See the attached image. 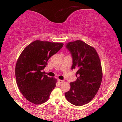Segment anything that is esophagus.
<instances>
[{"instance_id":"esophagus-1","label":"esophagus","mask_w":122,"mask_h":122,"mask_svg":"<svg viewBox=\"0 0 122 122\" xmlns=\"http://www.w3.org/2000/svg\"><path fill=\"white\" fill-rule=\"evenodd\" d=\"M58 82H59L60 84H61V83H62L63 82H64V80H62L58 79Z\"/></svg>"}]
</instances>
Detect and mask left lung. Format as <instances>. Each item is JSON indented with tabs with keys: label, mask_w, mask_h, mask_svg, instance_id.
<instances>
[{
	"label": "left lung",
	"mask_w": 122,
	"mask_h": 122,
	"mask_svg": "<svg viewBox=\"0 0 122 122\" xmlns=\"http://www.w3.org/2000/svg\"><path fill=\"white\" fill-rule=\"evenodd\" d=\"M66 47L72 57V69H76L77 80L70 83L65 92L71 104L81 106L90 102L100 88L103 77L100 58L94 47L80 40L66 43Z\"/></svg>",
	"instance_id": "8db88e82"
}]
</instances>
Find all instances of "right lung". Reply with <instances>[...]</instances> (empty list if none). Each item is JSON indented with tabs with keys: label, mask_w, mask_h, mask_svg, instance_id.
Wrapping results in <instances>:
<instances>
[{
	"label": "right lung",
	"mask_w": 122,
	"mask_h": 122,
	"mask_svg": "<svg viewBox=\"0 0 122 122\" xmlns=\"http://www.w3.org/2000/svg\"><path fill=\"white\" fill-rule=\"evenodd\" d=\"M64 43L35 41L27 46L18 58L15 66L16 84L24 97L35 104L49 99L57 80L42 72L47 61L62 48Z\"/></svg>",
	"instance_id": "add662e5"
}]
</instances>
